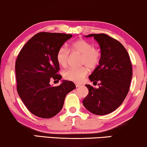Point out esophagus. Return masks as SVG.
Returning a JSON list of instances; mask_svg holds the SVG:
<instances>
[{
	"instance_id": "1",
	"label": "esophagus",
	"mask_w": 147,
	"mask_h": 147,
	"mask_svg": "<svg viewBox=\"0 0 147 147\" xmlns=\"http://www.w3.org/2000/svg\"><path fill=\"white\" fill-rule=\"evenodd\" d=\"M75 85L77 87H80L82 86V84H81V83H76Z\"/></svg>"
}]
</instances>
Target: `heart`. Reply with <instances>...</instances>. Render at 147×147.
Returning a JSON list of instances; mask_svg holds the SVG:
<instances>
[{"label": "heart", "instance_id": "obj_1", "mask_svg": "<svg viewBox=\"0 0 147 147\" xmlns=\"http://www.w3.org/2000/svg\"><path fill=\"white\" fill-rule=\"evenodd\" d=\"M70 50L72 53L81 54L80 64L85 66L79 68H70L64 72L66 79L73 82H81L88 73V67L93 69L99 64L100 61V52L94 47V45L87 40L79 39L71 45ZM70 58V52L65 47H61L57 50L56 60L62 67H66Z\"/></svg>", "mask_w": 147, "mask_h": 147}]
</instances>
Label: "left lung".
Listing matches in <instances>:
<instances>
[{
	"label": "left lung",
	"instance_id": "obj_1",
	"mask_svg": "<svg viewBox=\"0 0 147 147\" xmlns=\"http://www.w3.org/2000/svg\"><path fill=\"white\" fill-rule=\"evenodd\" d=\"M99 44L101 56L99 65L89 79L98 89L85 85L89 90L83 105L90 112L105 115L121 105L129 92L132 66L127 50L117 40L105 34H91Z\"/></svg>",
	"mask_w": 147,
	"mask_h": 147
}]
</instances>
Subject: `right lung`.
Here are the masks:
<instances>
[{
	"instance_id": "1",
	"label": "right lung",
	"mask_w": 147,
	"mask_h": 147,
	"mask_svg": "<svg viewBox=\"0 0 147 147\" xmlns=\"http://www.w3.org/2000/svg\"><path fill=\"white\" fill-rule=\"evenodd\" d=\"M72 34L39 32L22 47L16 62L17 91L28 111L40 118L56 115L62 109L68 93L75 83L64 80L52 87L50 79L60 80L57 51Z\"/></svg>"
}]
</instances>
